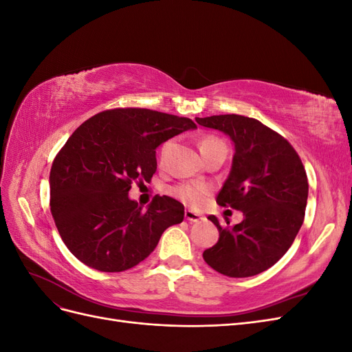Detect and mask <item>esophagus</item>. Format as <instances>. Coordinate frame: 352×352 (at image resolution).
Masks as SVG:
<instances>
[{
  "label": "esophagus",
  "mask_w": 352,
  "mask_h": 352,
  "mask_svg": "<svg viewBox=\"0 0 352 352\" xmlns=\"http://www.w3.org/2000/svg\"><path fill=\"white\" fill-rule=\"evenodd\" d=\"M185 219H186L188 221H190V223H197V221L202 220L204 217H202L201 214H198V212H194L192 210H186V211H185Z\"/></svg>",
  "instance_id": "34e87169"
}]
</instances>
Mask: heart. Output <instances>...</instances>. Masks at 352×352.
<instances>
[{
	"mask_svg": "<svg viewBox=\"0 0 352 352\" xmlns=\"http://www.w3.org/2000/svg\"><path fill=\"white\" fill-rule=\"evenodd\" d=\"M172 146V141H167L163 146L162 151H160V162H163L167 151ZM226 148L225 144H223L221 140H219L217 136H204L199 141V150L201 154L206 153L208 150H212V148ZM170 195H173L179 201H182L185 206L188 207H201L206 202V198L210 192V188L204 184H179L173 188L168 189Z\"/></svg>",
	"mask_w": 352,
	"mask_h": 352,
	"instance_id": "1",
	"label": "heart"
}]
</instances>
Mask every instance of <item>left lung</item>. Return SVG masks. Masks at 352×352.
Returning a JSON list of instances; mask_svg holds the SVG:
<instances>
[{"label": "left lung", "mask_w": 352, "mask_h": 352, "mask_svg": "<svg viewBox=\"0 0 352 352\" xmlns=\"http://www.w3.org/2000/svg\"><path fill=\"white\" fill-rule=\"evenodd\" d=\"M197 123L230 136L235 154L217 204L239 210L243 220L221 226L208 216L220 238L202 257L229 278H250L267 270L289 250L301 229L308 180L294 146L261 122L239 114H220Z\"/></svg>", "instance_id": "1"}]
</instances>
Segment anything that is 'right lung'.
Segmentation results:
<instances>
[{"instance_id": "add662e5", "label": "right lung", "mask_w": 352, "mask_h": 352, "mask_svg": "<svg viewBox=\"0 0 352 352\" xmlns=\"http://www.w3.org/2000/svg\"><path fill=\"white\" fill-rule=\"evenodd\" d=\"M197 124L148 109H114L82 123L56 155L50 207L63 242L88 267L124 272L150 255L185 208L155 197L144 210L129 198L132 184L150 182L155 148Z\"/></svg>"}]
</instances>
